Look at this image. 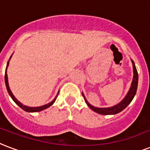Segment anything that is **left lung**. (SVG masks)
I'll return each instance as SVG.
<instances>
[{
    "instance_id": "8db88e82",
    "label": "left lung",
    "mask_w": 150,
    "mask_h": 150,
    "mask_svg": "<svg viewBox=\"0 0 150 150\" xmlns=\"http://www.w3.org/2000/svg\"><path fill=\"white\" fill-rule=\"evenodd\" d=\"M131 62H132V65H133V79H132L131 86H130V89H129L127 93L126 94L123 100H121L120 102H119L118 104H116V105L113 106H111V107H108V108H98V107H95V106L90 105L86 100V98H85L83 93H82L86 105L92 110L94 111L95 112L98 113V114H100V115H115V114L120 112L121 111H123L124 108H126L128 106L129 104L132 101L133 98L135 96L137 89H138V83H139V75H138V71H137V69H136L135 64H134V63L132 60H131Z\"/></svg>"
}]
</instances>
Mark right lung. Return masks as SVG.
<instances>
[{
	"label": "right lung",
	"instance_id": "add662e5",
	"mask_svg": "<svg viewBox=\"0 0 150 150\" xmlns=\"http://www.w3.org/2000/svg\"><path fill=\"white\" fill-rule=\"evenodd\" d=\"M11 56H12V55H11ZM11 56L10 57V58H9V60H10V59H11ZM9 60L8 61V63H7L6 69H5V75H4V81H5V86H6L7 90H8V94L10 95V97L11 98V99L14 100V102L17 105H19V107H20V108L23 109V110L26 111V112H41V111L45 110V109H46V108H48L49 107H50V106L52 105V104L55 102L56 99H57V95L59 94V91H58V93H57V96L55 97L54 99H53V100H52L51 102L48 103V104H46V105H44L38 106V107H30V106L24 105H23V104H22L20 101H19V100H17L16 98V97L13 95V93H12V92L11 91V90H10V87H9V85H8V75H7V68H8V65H9Z\"/></svg>",
	"mask_w": 150,
	"mask_h": 150
}]
</instances>
